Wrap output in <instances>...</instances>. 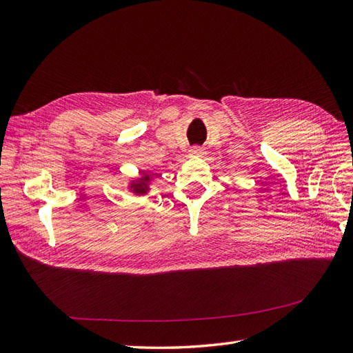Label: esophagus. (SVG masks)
I'll return each instance as SVG.
<instances>
[{
  "mask_svg": "<svg viewBox=\"0 0 353 353\" xmlns=\"http://www.w3.org/2000/svg\"><path fill=\"white\" fill-rule=\"evenodd\" d=\"M189 155H191V157H201L203 149L200 146H194V148L189 149Z\"/></svg>",
  "mask_w": 353,
  "mask_h": 353,
  "instance_id": "esophagus-1",
  "label": "esophagus"
}]
</instances>
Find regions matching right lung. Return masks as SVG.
I'll return each mask as SVG.
<instances>
[{
    "label": "right lung",
    "mask_w": 353,
    "mask_h": 353,
    "mask_svg": "<svg viewBox=\"0 0 353 353\" xmlns=\"http://www.w3.org/2000/svg\"><path fill=\"white\" fill-rule=\"evenodd\" d=\"M150 180V174L149 173H143V176L135 180V182L131 183V189L134 191V194H146L148 192V183Z\"/></svg>",
    "instance_id": "add662e5"
}]
</instances>
